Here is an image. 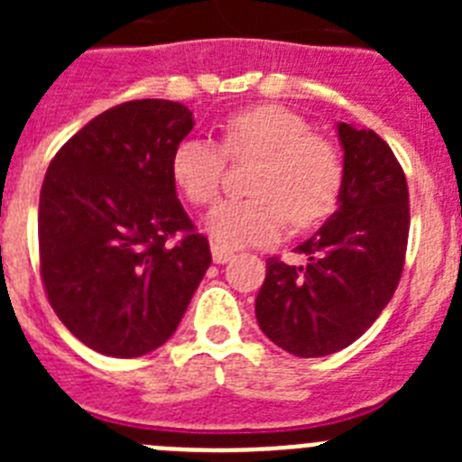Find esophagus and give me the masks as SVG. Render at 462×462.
<instances>
[{
	"label": "esophagus",
	"mask_w": 462,
	"mask_h": 462,
	"mask_svg": "<svg viewBox=\"0 0 462 462\" xmlns=\"http://www.w3.org/2000/svg\"><path fill=\"white\" fill-rule=\"evenodd\" d=\"M210 252H212V261H215V263H226V261L234 256V252L228 250V247H224V245H219V243H212Z\"/></svg>",
	"instance_id": "obj_1"
}]
</instances>
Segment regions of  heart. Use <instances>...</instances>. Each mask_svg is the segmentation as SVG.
I'll return each mask as SVG.
<instances>
[{
  "mask_svg": "<svg viewBox=\"0 0 462 462\" xmlns=\"http://www.w3.org/2000/svg\"><path fill=\"white\" fill-rule=\"evenodd\" d=\"M226 157L259 159V164L250 178L252 199L219 203L208 215V234L224 247L273 243L287 222L293 228L314 226L340 201L342 152L289 108L263 104L228 116L222 148L206 138H185L171 157V178L187 201L210 206L222 191Z\"/></svg>",
  "mask_w": 462,
  "mask_h": 462,
  "instance_id": "obj_1",
  "label": "heart"
}]
</instances>
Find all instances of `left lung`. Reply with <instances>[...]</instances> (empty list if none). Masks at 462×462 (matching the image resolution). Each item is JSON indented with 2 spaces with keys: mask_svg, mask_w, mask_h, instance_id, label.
Instances as JSON below:
<instances>
[{
  "mask_svg": "<svg viewBox=\"0 0 462 462\" xmlns=\"http://www.w3.org/2000/svg\"><path fill=\"white\" fill-rule=\"evenodd\" d=\"M345 182L328 222L298 245L303 263L266 261L256 296L261 330L300 358L328 356L365 333L405 266L410 191L393 150L373 129L340 122Z\"/></svg>",
  "mask_w": 462,
  "mask_h": 462,
  "instance_id": "left-lung-1",
  "label": "left lung"
}]
</instances>
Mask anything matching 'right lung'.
<instances>
[{
    "label": "right lung",
    "instance_id": "add662e5",
    "mask_svg": "<svg viewBox=\"0 0 462 462\" xmlns=\"http://www.w3.org/2000/svg\"><path fill=\"white\" fill-rule=\"evenodd\" d=\"M191 126L178 101H125L69 138L46 171L41 282L60 321L104 356L164 345L210 266L171 178Z\"/></svg>",
    "mask_w": 462,
    "mask_h": 462
}]
</instances>
